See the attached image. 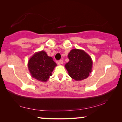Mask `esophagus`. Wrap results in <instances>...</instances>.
Instances as JSON below:
<instances>
[{
  "instance_id": "1",
  "label": "esophagus",
  "mask_w": 122,
  "mask_h": 122,
  "mask_svg": "<svg viewBox=\"0 0 122 122\" xmlns=\"http://www.w3.org/2000/svg\"><path fill=\"white\" fill-rule=\"evenodd\" d=\"M63 63V61L62 59L59 60V61H58V64H62Z\"/></svg>"
}]
</instances>
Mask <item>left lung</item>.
<instances>
[{
	"label": "left lung",
	"mask_w": 122,
	"mask_h": 122,
	"mask_svg": "<svg viewBox=\"0 0 122 122\" xmlns=\"http://www.w3.org/2000/svg\"><path fill=\"white\" fill-rule=\"evenodd\" d=\"M69 61L65 65L69 76L76 81H81L89 76L92 71V61L82 50L72 49L68 54Z\"/></svg>",
	"instance_id": "left-lung-1"
}]
</instances>
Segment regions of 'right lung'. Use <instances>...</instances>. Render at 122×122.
<instances>
[{"mask_svg":"<svg viewBox=\"0 0 122 122\" xmlns=\"http://www.w3.org/2000/svg\"><path fill=\"white\" fill-rule=\"evenodd\" d=\"M28 66L33 78L39 81H46L51 76V72L56 64L44 51H41L33 55L29 59Z\"/></svg>","mask_w":122,"mask_h":122,"instance_id":"add662e5","label":"right lung"}]
</instances>
